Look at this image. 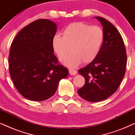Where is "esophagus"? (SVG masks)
Segmentation results:
<instances>
[{"mask_svg": "<svg viewBox=\"0 0 135 135\" xmlns=\"http://www.w3.org/2000/svg\"><path fill=\"white\" fill-rule=\"evenodd\" d=\"M69 73L71 75H75L77 74V71L74 69H69Z\"/></svg>", "mask_w": 135, "mask_h": 135, "instance_id": "1", "label": "esophagus"}]
</instances>
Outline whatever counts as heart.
Instances as JSON below:
<instances>
[{
	"label": "heart",
	"mask_w": 135,
	"mask_h": 135,
	"mask_svg": "<svg viewBox=\"0 0 135 135\" xmlns=\"http://www.w3.org/2000/svg\"><path fill=\"white\" fill-rule=\"evenodd\" d=\"M62 36L55 34L51 40L53 50L65 65L74 68L82 61L89 63L98 55L104 39L103 29L82 22L69 24L64 27Z\"/></svg>",
	"instance_id": "1"
}]
</instances>
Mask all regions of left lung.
Segmentation results:
<instances>
[{"label":"left lung","instance_id":"obj_1","mask_svg":"<svg viewBox=\"0 0 135 135\" xmlns=\"http://www.w3.org/2000/svg\"><path fill=\"white\" fill-rule=\"evenodd\" d=\"M95 18L103 27L104 42L97 58L78 71L85 84L77 92L90 102L104 100L115 93L125 75L127 62L126 49L117 29L105 18Z\"/></svg>","mask_w":135,"mask_h":135}]
</instances>
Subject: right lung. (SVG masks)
Wrapping results in <instances>:
<instances>
[{
  "label": "right lung",
  "mask_w": 135,
  "mask_h": 135,
  "mask_svg": "<svg viewBox=\"0 0 135 135\" xmlns=\"http://www.w3.org/2000/svg\"><path fill=\"white\" fill-rule=\"evenodd\" d=\"M56 23L46 19L31 23L18 32L11 45L9 73L18 92L29 100L41 101L56 92L60 80L69 74L58 64L51 40Z\"/></svg>",
  "instance_id": "1"
}]
</instances>
